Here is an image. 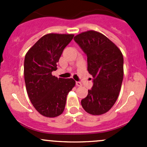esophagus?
Returning a JSON list of instances; mask_svg holds the SVG:
<instances>
[{"label": "esophagus", "instance_id": "1", "mask_svg": "<svg viewBox=\"0 0 147 147\" xmlns=\"http://www.w3.org/2000/svg\"><path fill=\"white\" fill-rule=\"evenodd\" d=\"M76 85L78 87H81V86H82V84L80 82H76Z\"/></svg>", "mask_w": 147, "mask_h": 147}]
</instances>
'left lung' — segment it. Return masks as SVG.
<instances>
[{"instance_id": "1", "label": "left lung", "mask_w": 147, "mask_h": 147, "mask_svg": "<svg viewBox=\"0 0 147 147\" xmlns=\"http://www.w3.org/2000/svg\"><path fill=\"white\" fill-rule=\"evenodd\" d=\"M74 40L87 55V70L93 78L92 87L81 105L90 115H103L115 105L121 90L122 53L109 38L97 31L83 32Z\"/></svg>"}]
</instances>
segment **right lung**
<instances>
[{
    "label": "right lung",
    "instance_id": "right-lung-1",
    "mask_svg": "<svg viewBox=\"0 0 147 147\" xmlns=\"http://www.w3.org/2000/svg\"><path fill=\"white\" fill-rule=\"evenodd\" d=\"M73 34L49 33L29 49L24 60L26 90L31 103L42 116L56 117L63 112L69 92L75 87L72 78L53 76L63 50Z\"/></svg>",
    "mask_w": 147,
    "mask_h": 147
}]
</instances>
